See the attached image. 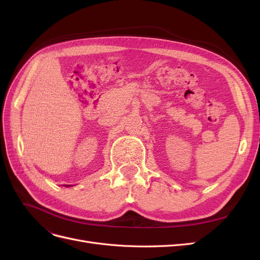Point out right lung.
<instances>
[{
  "label": "right lung",
  "mask_w": 260,
  "mask_h": 260,
  "mask_svg": "<svg viewBox=\"0 0 260 260\" xmlns=\"http://www.w3.org/2000/svg\"><path fill=\"white\" fill-rule=\"evenodd\" d=\"M66 186H69V185H66Z\"/></svg>",
  "instance_id": "add662e5"
}]
</instances>
